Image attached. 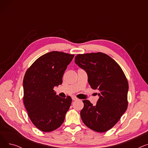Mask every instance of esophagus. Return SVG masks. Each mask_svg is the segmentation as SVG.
<instances>
[{
  "instance_id": "1",
  "label": "esophagus",
  "mask_w": 148,
  "mask_h": 148,
  "mask_svg": "<svg viewBox=\"0 0 148 148\" xmlns=\"http://www.w3.org/2000/svg\"><path fill=\"white\" fill-rule=\"evenodd\" d=\"M72 99L73 101H75V100H77V98L75 97H72Z\"/></svg>"
}]
</instances>
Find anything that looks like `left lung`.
Masks as SVG:
<instances>
[{"label":"left lung","instance_id":"left-lung-1","mask_svg":"<svg viewBox=\"0 0 148 148\" xmlns=\"http://www.w3.org/2000/svg\"><path fill=\"white\" fill-rule=\"evenodd\" d=\"M75 63L87 73L92 89L99 92L96 106L88 99L83 101L81 118L90 129L104 133L111 129L127 109V79L117 62L105 53L79 54L75 57Z\"/></svg>","mask_w":148,"mask_h":148}]
</instances>
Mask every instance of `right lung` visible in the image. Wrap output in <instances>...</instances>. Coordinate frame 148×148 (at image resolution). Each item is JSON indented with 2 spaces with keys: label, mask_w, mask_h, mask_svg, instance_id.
Returning <instances> with one entry per match:
<instances>
[{
  "label": "right lung",
  "mask_w": 148,
  "mask_h": 148,
  "mask_svg": "<svg viewBox=\"0 0 148 148\" xmlns=\"http://www.w3.org/2000/svg\"><path fill=\"white\" fill-rule=\"evenodd\" d=\"M74 54L53 51L37 59L26 71L23 79V103L34 125L50 132L63 123L71 104L69 96L56 95L54 86L62 83V77Z\"/></svg>",
  "instance_id": "right-lung-1"
}]
</instances>
